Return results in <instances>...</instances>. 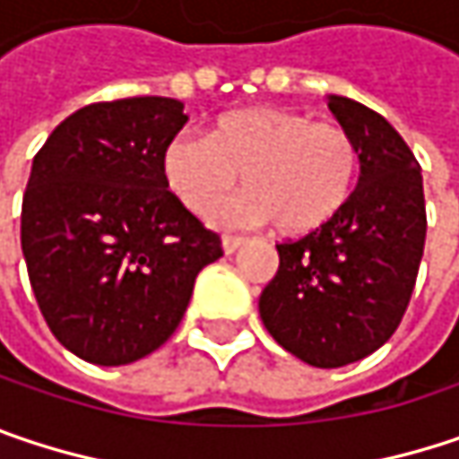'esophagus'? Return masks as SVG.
Segmentation results:
<instances>
[{
    "mask_svg": "<svg viewBox=\"0 0 459 459\" xmlns=\"http://www.w3.org/2000/svg\"><path fill=\"white\" fill-rule=\"evenodd\" d=\"M247 244V238L244 236H223V252L226 255H233L238 247H244Z\"/></svg>",
    "mask_w": 459,
    "mask_h": 459,
    "instance_id": "obj_1",
    "label": "esophagus"
}]
</instances>
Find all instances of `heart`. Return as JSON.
<instances>
[{
  "mask_svg": "<svg viewBox=\"0 0 459 459\" xmlns=\"http://www.w3.org/2000/svg\"><path fill=\"white\" fill-rule=\"evenodd\" d=\"M162 181L194 215H212L236 186L233 215L271 221L297 236L333 221L352 199L359 149L339 123L281 107H247L215 120L207 139L173 136L160 157Z\"/></svg>",
  "mask_w": 459,
  "mask_h": 459,
  "instance_id": "obj_1",
  "label": "heart"
}]
</instances>
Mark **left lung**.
Returning a JSON list of instances; mask_svg holds the SVG:
<instances>
[{
	"label": "left lung",
	"mask_w": 459,
	"mask_h": 459,
	"mask_svg": "<svg viewBox=\"0 0 459 459\" xmlns=\"http://www.w3.org/2000/svg\"><path fill=\"white\" fill-rule=\"evenodd\" d=\"M359 149L347 207L297 241H281L278 273L260 294L273 339L315 368H342L384 347L410 305L426 247L423 176L376 109L328 97Z\"/></svg>",
	"instance_id": "obj_1"
}]
</instances>
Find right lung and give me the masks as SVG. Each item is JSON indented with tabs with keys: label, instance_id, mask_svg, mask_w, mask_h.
<instances>
[{
	"label": "right lung",
	"instance_id": "obj_1",
	"mask_svg": "<svg viewBox=\"0 0 459 459\" xmlns=\"http://www.w3.org/2000/svg\"><path fill=\"white\" fill-rule=\"evenodd\" d=\"M184 105L128 97L81 107L33 157L21 247L30 289L65 350L128 365L162 347L186 313L199 271L223 257L168 191L165 144Z\"/></svg>",
	"mask_w": 459,
	"mask_h": 459
}]
</instances>
